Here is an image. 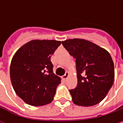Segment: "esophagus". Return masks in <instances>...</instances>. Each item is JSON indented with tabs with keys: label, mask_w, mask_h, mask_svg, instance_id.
I'll return each instance as SVG.
<instances>
[{
	"label": "esophagus",
	"mask_w": 123,
	"mask_h": 123,
	"mask_svg": "<svg viewBox=\"0 0 123 123\" xmlns=\"http://www.w3.org/2000/svg\"><path fill=\"white\" fill-rule=\"evenodd\" d=\"M68 76H69V72H68V71H67V72L65 73V74L64 75H62V79L64 81H65V80L68 79Z\"/></svg>",
	"instance_id": "obj_1"
}]
</instances>
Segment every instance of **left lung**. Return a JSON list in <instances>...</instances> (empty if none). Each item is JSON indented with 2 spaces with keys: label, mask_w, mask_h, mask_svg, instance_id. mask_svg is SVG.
Segmentation results:
<instances>
[{
  "label": "left lung",
  "mask_w": 123,
  "mask_h": 123,
  "mask_svg": "<svg viewBox=\"0 0 123 123\" xmlns=\"http://www.w3.org/2000/svg\"><path fill=\"white\" fill-rule=\"evenodd\" d=\"M62 44L75 58L78 85L70 90L74 104L92 106L107 95L115 79L114 63L104 48L84 39L74 38Z\"/></svg>",
  "instance_id": "8db88e82"
}]
</instances>
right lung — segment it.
Instances as JSON below:
<instances>
[{
  "label": "right lung",
  "instance_id": "obj_1",
  "mask_svg": "<svg viewBox=\"0 0 123 123\" xmlns=\"http://www.w3.org/2000/svg\"><path fill=\"white\" fill-rule=\"evenodd\" d=\"M61 44L55 40H33L14 54L11 80L15 93L25 103L41 106L53 101L61 78L54 74L50 58Z\"/></svg>",
  "mask_w": 123,
  "mask_h": 123
}]
</instances>
